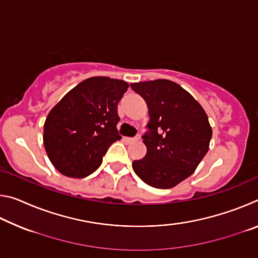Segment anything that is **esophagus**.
<instances>
[{
    "instance_id": "34e87169",
    "label": "esophagus",
    "mask_w": 258,
    "mask_h": 258,
    "mask_svg": "<svg viewBox=\"0 0 258 258\" xmlns=\"http://www.w3.org/2000/svg\"><path fill=\"white\" fill-rule=\"evenodd\" d=\"M138 140H140V135H138V137H135V138H124V141L127 143L135 142V141H138Z\"/></svg>"
}]
</instances>
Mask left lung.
Segmentation results:
<instances>
[{
  "label": "left lung",
  "mask_w": 258,
  "mask_h": 258,
  "mask_svg": "<svg viewBox=\"0 0 258 258\" xmlns=\"http://www.w3.org/2000/svg\"><path fill=\"white\" fill-rule=\"evenodd\" d=\"M132 90L149 109L145 158L132 167L148 185L171 189L198 167L209 149L212 127L207 113L192 95L176 83L155 80L132 83Z\"/></svg>",
  "instance_id": "obj_1"
}]
</instances>
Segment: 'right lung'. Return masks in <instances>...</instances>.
<instances>
[{
	"label": "right lung",
	"instance_id": "obj_1",
	"mask_svg": "<svg viewBox=\"0 0 258 258\" xmlns=\"http://www.w3.org/2000/svg\"><path fill=\"white\" fill-rule=\"evenodd\" d=\"M128 84L103 76L81 82L51 109L44 123L45 151L68 177L83 178L102 163L108 148L121 137L117 106Z\"/></svg>",
	"mask_w": 258,
	"mask_h": 258
}]
</instances>
